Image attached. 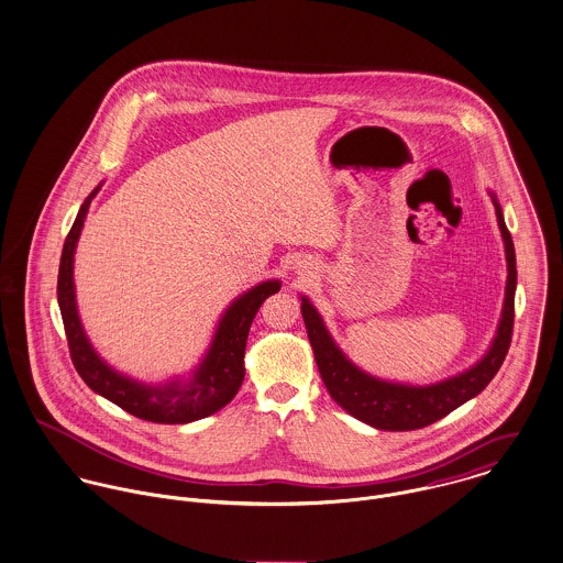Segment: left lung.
<instances>
[{"instance_id": "left-lung-1", "label": "left lung", "mask_w": 563, "mask_h": 563, "mask_svg": "<svg viewBox=\"0 0 563 563\" xmlns=\"http://www.w3.org/2000/svg\"><path fill=\"white\" fill-rule=\"evenodd\" d=\"M495 202L497 221L501 228V236L506 243V257H508V286H506V303L501 322L497 329V338L477 365L448 378L437 385L428 387H409V385H394L378 378H372L355 367L342 351L333 344L331 335L327 333L318 311L313 306L301 299V311L306 320L307 338L313 349V357L318 372L322 376L329 396L349 410L358 421L374 426L378 430L402 432V430H417L426 428L452 410L459 409L466 400L475 398L486 385L495 378L501 363L510 351L511 331H514V292H516V254L511 243L510 230L504 221V212Z\"/></svg>"}]
</instances>
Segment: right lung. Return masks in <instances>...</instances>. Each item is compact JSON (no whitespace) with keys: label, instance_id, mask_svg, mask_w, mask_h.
I'll use <instances>...</instances> for the list:
<instances>
[{"label":"right lung","instance_id":"add662e5","mask_svg":"<svg viewBox=\"0 0 563 563\" xmlns=\"http://www.w3.org/2000/svg\"><path fill=\"white\" fill-rule=\"evenodd\" d=\"M95 194H90V198L79 208V214L64 241L57 273V303L62 311L64 333L75 369L92 391L101 394L109 402L144 421L189 423L223 409L236 396L245 378V344L257 309L271 295L279 292L282 284L264 282L230 306L219 322L212 346L206 355L205 363L196 372L194 383H189L187 387H180L178 383H172L167 387H144L140 383H133L113 372L111 367H107L101 358L97 357L81 329L75 306L73 256L88 206Z\"/></svg>","mask_w":563,"mask_h":563}]
</instances>
